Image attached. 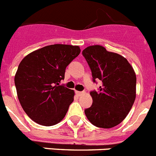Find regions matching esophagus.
<instances>
[{
    "mask_svg": "<svg viewBox=\"0 0 156 156\" xmlns=\"http://www.w3.org/2000/svg\"><path fill=\"white\" fill-rule=\"evenodd\" d=\"M75 93H76L77 95H78V96H79V95H81L82 94H84V92H79V91H76V92H75Z\"/></svg>",
    "mask_w": 156,
    "mask_h": 156,
    "instance_id": "obj_1",
    "label": "esophagus"
}]
</instances>
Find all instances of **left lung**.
Here are the masks:
<instances>
[{"instance_id": "obj_1", "label": "left lung", "mask_w": 156, "mask_h": 156, "mask_svg": "<svg viewBox=\"0 0 156 156\" xmlns=\"http://www.w3.org/2000/svg\"><path fill=\"white\" fill-rule=\"evenodd\" d=\"M94 82L100 80L99 91H92V104L85 109L87 118L95 127L111 128L121 123L136 97V75L132 66L121 55L99 45L82 51Z\"/></svg>"}]
</instances>
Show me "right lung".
I'll list each match as a JSON object with an SVG mask.
<instances>
[{"mask_svg": "<svg viewBox=\"0 0 156 156\" xmlns=\"http://www.w3.org/2000/svg\"><path fill=\"white\" fill-rule=\"evenodd\" d=\"M80 52L78 46L50 45L32 52L21 61L15 85L22 107L33 121L53 126L64 119L75 92L60 83L67 66Z\"/></svg>", "mask_w": 156, "mask_h": 156, "instance_id": "1", "label": "right lung"}]
</instances>
